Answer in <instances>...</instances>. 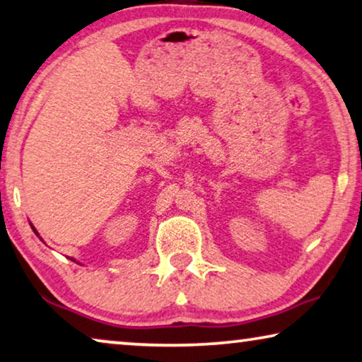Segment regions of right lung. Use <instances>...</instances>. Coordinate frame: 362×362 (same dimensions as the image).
<instances>
[{
    "instance_id": "1",
    "label": "right lung",
    "mask_w": 362,
    "mask_h": 362,
    "mask_svg": "<svg viewBox=\"0 0 362 362\" xmlns=\"http://www.w3.org/2000/svg\"><path fill=\"white\" fill-rule=\"evenodd\" d=\"M34 228V227H33ZM34 232H35V228H34ZM35 233H37V232H35Z\"/></svg>"
}]
</instances>
